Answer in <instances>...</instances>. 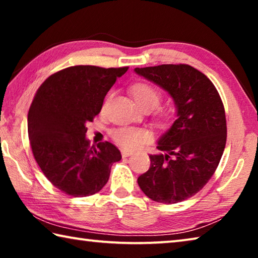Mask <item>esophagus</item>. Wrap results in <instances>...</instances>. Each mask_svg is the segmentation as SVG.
I'll list each match as a JSON object with an SVG mask.
<instances>
[{
  "label": "esophagus",
  "mask_w": 258,
  "mask_h": 258,
  "mask_svg": "<svg viewBox=\"0 0 258 258\" xmlns=\"http://www.w3.org/2000/svg\"><path fill=\"white\" fill-rule=\"evenodd\" d=\"M134 152L132 150H127V149H121V156L123 157H130L132 156Z\"/></svg>",
  "instance_id": "34e87169"
}]
</instances>
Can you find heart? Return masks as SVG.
Listing matches in <instances>:
<instances>
[{
  "label": "heart",
  "mask_w": 258,
  "mask_h": 258,
  "mask_svg": "<svg viewBox=\"0 0 258 258\" xmlns=\"http://www.w3.org/2000/svg\"><path fill=\"white\" fill-rule=\"evenodd\" d=\"M131 92H132L135 101L141 108H156L160 103V93L154 86L146 84V83L135 84ZM112 139L121 147L137 148L148 139V133L146 131L134 127H121L113 131Z\"/></svg>",
  "instance_id": "b5f03b06"
}]
</instances>
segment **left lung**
I'll return each mask as SVG.
<instances>
[{
  "label": "left lung",
  "instance_id": "1",
  "mask_svg": "<svg viewBox=\"0 0 258 258\" xmlns=\"http://www.w3.org/2000/svg\"><path fill=\"white\" fill-rule=\"evenodd\" d=\"M173 99L176 119L157 142L150 168L138 178L147 197L176 204L191 198L213 176L226 143V119L216 87L189 64L135 68Z\"/></svg>",
  "mask_w": 258,
  "mask_h": 258
}]
</instances>
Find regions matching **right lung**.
<instances>
[{
    "mask_svg": "<svg viewBox=\"0 0 258 258\" xmlns=\"http://www.w3.org/2000/svg\"><path fill=\"white\" fill-rule=\"evenodd\" d=\"M128 67L74 66L46 78L28 111L34 158L55 187L74 197L97 194L110 176L120 151L110 142L90 148L86 124L101 111L103 100Z\"/></svg>",
    "mask_w": 258,
    "mask_h": 258,
    "instance_id": "add662e5",
    "label": "right lung"
}]
</instances>
